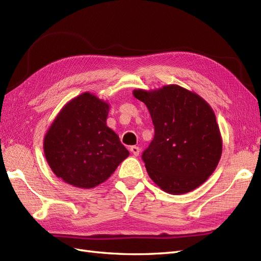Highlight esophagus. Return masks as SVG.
I'll return each mask as SVG.
<instances>
[{"mask_svg":"<svg viewBox=\"0 0 261 261\" xmlns=\"http://www.w3.org/2000/svg\"><path fill=\"white\" fill-rule=\"evenodd\" d=\"M130 152L135 156H137L139 154V152H140V149L138 147H136V146H133V147H130Z\"/></svg>","mask_w":261,"mask_h":261,"instance_id":"esophagus-1","label":"esophagus"}]
</instances>
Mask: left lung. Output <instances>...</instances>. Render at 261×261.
<instances>
[{
	"label": "left lung",
	"instance_id": "left-lung-1",
	"mask_svg": "<svg viewBox=\"0 0 261 261\" xmlns=\"http://www.w3.org/2000/svg\"><path fill=\"white\" fill-rule=\"evenodd\" d=\"M151 115L154 137L143 153L148 175L162 191L181 195L203 184L222 154V137L208 102L178 85L135 89Z\"/></svg>",
	"mask_w": 261,
	"mask_h": 261
}]
</instances>
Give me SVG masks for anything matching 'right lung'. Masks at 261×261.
I'll use <instances>...</instances> for the list:
<instances>
[{
  "label": "right lung",
  "instance_id": "obj_1",
  "mask_svg": "<svg viewBox=\"0 0 261 261\" xmlns=\"http://www.w3.org/2000/svg\"><path fill=\"white\" fill-rule=\"evenodd\" d=\"M110 105L90 92L62 108L43 139L52 172L65 183L89 189L103 183L129 155L120 137L108 127Z\"/></svg>",
  "mask_w": 261,
  "mask_h": 261
}]
</instances>
